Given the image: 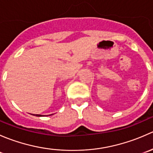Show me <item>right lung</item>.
Segmentation results:
<instances>
[{"mask_svg": "<svg viewBox=\"0 0 153 153\" xmlns=\"http://www.w3.org/2000/svg\"><path fill=\"white\" fill-rule=\"evenodd\" d=\"M36 115V116H38V117H40V116H44V115Z\"/></svg>", "mask_w": 153, "mask_h": 153, "instance_id": "obj_1", "label": "right lung"}]
</instances>
